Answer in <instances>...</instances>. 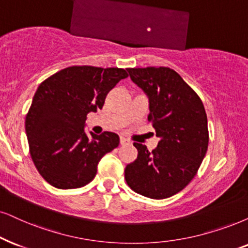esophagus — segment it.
I'll list each match as a JSON object with an SVG mask.
<instances>
[{
  "instance_id": "esophagus-1",
  "label": "esophagus",
  "mask_w": 248,
  "mask_h": 248,
  "mask_svg": "<svg viewBox=\"0 0 248 248\" xmlns=\"http://www.w3.org/2000/svg\"><path fill=\"white\" fill-rule=\"evenodd\" d=\"M120 144H121V145H124V144H129V140L124 139V137H120Z\"/></svg>"
}]
</instances>
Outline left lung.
Here are the masks:
<instances>
[{"instance_id":"left-lung-1","label":"left lung","mask_w":248,"mask_h":248,"mask_svg":"<svg viewBox=\"0 0 248 248\" xmlns=\"http://www.w3.org/2000/svg\"><path fill=\"white\" fill-rule=\"evenodd\" d=\"M133 82L149 98V121L160 139L149 152L134 143L137 159L124 178L135 192L165 199L183 190L197 174L208 147L207 115L199 96L168 67L127 68Z\"/></svg>"}]
</instances>
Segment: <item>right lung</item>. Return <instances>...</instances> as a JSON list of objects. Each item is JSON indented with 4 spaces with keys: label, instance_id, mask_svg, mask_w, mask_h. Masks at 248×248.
I'll use <instances>...</instances> for the list:
<instances>
[{
    "label": "right lung",
    "instance_id": "add662e5",
    "mask_svg": "<svg viewBox=\"0 0 248 248\" xmlns=\"http://www.w3.org/2000/svg\"><path fill=\"white\" fill-rule=\"evenodd\" d=\"M124 68L72 66L43 81L25 120L32 160L45 180L58 189L81 187L93 180L97 165L119 145L111 131L92 137L87 114L104 105L105 97L127 78Z\"/></svg>",
    "mask_w": 248,
    "mask_h": 248
}]
</instances>
